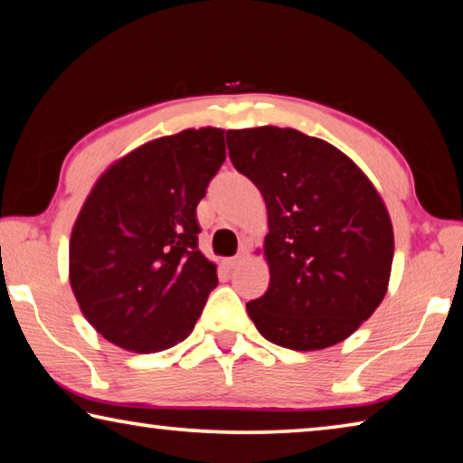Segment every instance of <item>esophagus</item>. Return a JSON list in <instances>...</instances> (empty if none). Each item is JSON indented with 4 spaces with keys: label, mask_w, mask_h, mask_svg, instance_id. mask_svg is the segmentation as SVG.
I'll list each match as a JSON object with an SVG mask.
<instances>
[{
    "label": "esophagus",
    "mask_w": 463,
    "mask_h": 463,
    "mask_svg": "<svg viewBox=\"0 0 463 463\" xmlns=\"http://www.w3.org/2000/svg\"><path fill=\"white\" fill-rule=\"evenodd\" d=\"M245 257H247L245 253H239V255H234V257H229V260H224L226 269H234L241 261H245Z\"/></svg>",
    "instance_id": "1"
}]
</instances>
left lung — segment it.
<instances>
[{
    "label": "left lung",
    "mask_w": 463,
    "mask_h": 463,
    "mask_svg": "<svg viewBox=\"0 0 463 463\" xmlns=\"http://www.w3.org/2000/svg\"><path fill=\"white\" fill-rule=\"evenodd\" d=\"M226 143L268 203L269 288L247 302L257 331L294 351L347 339L386 296L394 234L380 194L339 148L294 128L229 130Z\"/></svg>",
    "instance_id": "1"
}]
</instances>
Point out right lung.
<instances>
[{
    "instance_id": "add662e5",
    "label": "right lung",
    "mask_w": 463,
    "mask_h": 463,
    "mask_svg": "<svg viewBox=\"0 0 463 463\" xmlns=\"http://www.w3.org/2000/svg\"><path fill=\"white\" fill-rule=\"evenodd\" d=\"M224 159V130L190 128L138 146L93 185L69 242V279L109 343L155 354L194 331L218 286L195 208Z\"/></svg>"
}]
</instances>
